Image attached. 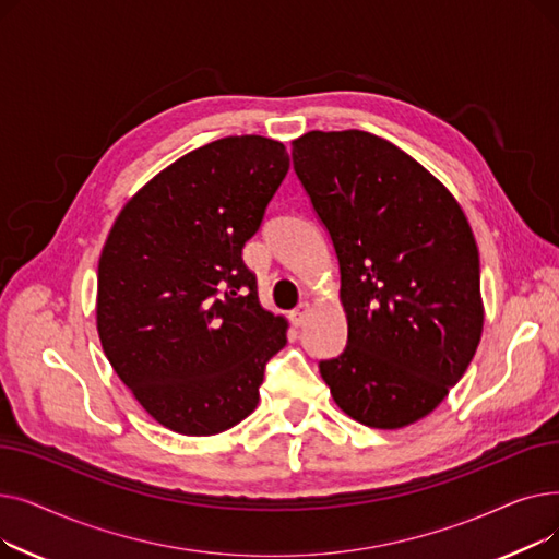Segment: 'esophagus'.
<instances>
[{
    "label": "esophagus",
    "mask_w": 559,
    "mask_h": 559,
    "mask_svg": "<svg viewBox=\"0 0 559 559\" xmlns=\"http://www.w3.org/2000/svg\"><path fill=\"white\" fill-rule=\"evenodd\" d=\"M310 312H312V306H310L308 301L299 304V308H295V310H292V314H289L292 324H295V326H304V324H306V319L310 317Z\"/></svg>",
    "instance_id": "esophagus-1"
}]
</instances>
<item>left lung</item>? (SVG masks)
Returning a JSON list of instances; mask_svg holds the SVG:
<instances>
[{
	"label": "left lung",
	"mask_w": 559,
	"mask_h": 559,
	"mask_svg": "<svg viewBox=\"0 0 559 559\" xmlns=\"http://www.w3.org/2000/svg\"><path fill=\"white\" fill-rule=\"evenodd\" d=\"M292 163L331 233L344 354L319 362L342 413L396 430L430 415L483 337L480 255L449 188L367 131H310Z\"/></svg>",
	"instance_id": "obj_1"
}]
</instances>
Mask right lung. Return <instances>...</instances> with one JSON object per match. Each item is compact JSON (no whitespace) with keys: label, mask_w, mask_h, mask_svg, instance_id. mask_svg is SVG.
I'll return each instance as SVG.
<instances>
[{"label":"right lung","mask_w":559,"mask_h":559,"mask_svg":"<svg viewBox=\"0 0 559 559\" xmlns=\"http://www.w3.org/2000/svg\"><path fill=\"white\" fill-rule=\"evenodd\" d=\"M289 169L283 142L233 135L181 156L115 217L97 272L104 354L144 413L190 437L260 399L287 319L258 301L242 247Z\"/></svg>","instance_id":"add662e5"}]
</instances>
